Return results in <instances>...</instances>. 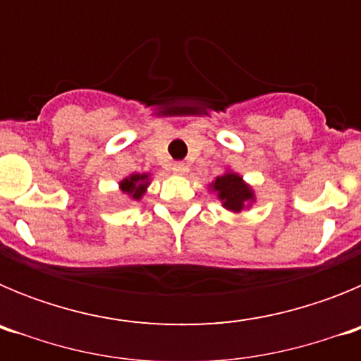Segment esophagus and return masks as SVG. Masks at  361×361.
<instances>
[{"instance_id":"34e87169","label":"esophagus","mask_w":361,"mask_h":361,"mask_svg":"<svg viewBox=\"0 0 361 361\" xmlns=\"http://www.w3.org/2000/svg\"><path fill=\"white\" fill-rule=\"evenodd\" d=\"M171 170H173V173H177V175H186L188 166L184 164V162H175V164L171 166Z\"/></svg>"}]
</instances>
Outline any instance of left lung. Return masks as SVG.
<instances>
[{"label":"left lung","instance_id":"8db88e82","mask_svg":"<svg viewBox=\"0 0 361 361\" xmlns=\"http://www.w3.org/2000/svg\"><path fill=\"white\" fill-rule=\"evenodd\" d=\"M213 193H216V199L222 202L228 212L240 213L242 209H247L255 202V191L244 178L235 171L228 170L209 184Z\"/></svg>","mask_w":361,"mask_h":361}]
</instances>
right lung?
<instances>
[{"label":"right lung","instance_id":"obj_1","mask_svg":"<svg viewBox=\"0 0 361 361\" xmlns=\"http://www.w3.org/2000/svg\"><path fill=\"white\" fill-rule=\"evenodd\" d=\"M152 173H132L119 183L121 193L128 197L130 200H141L149 186Z\"/></svg>","mask_w":361,"mask_h":361}]
</instances>
